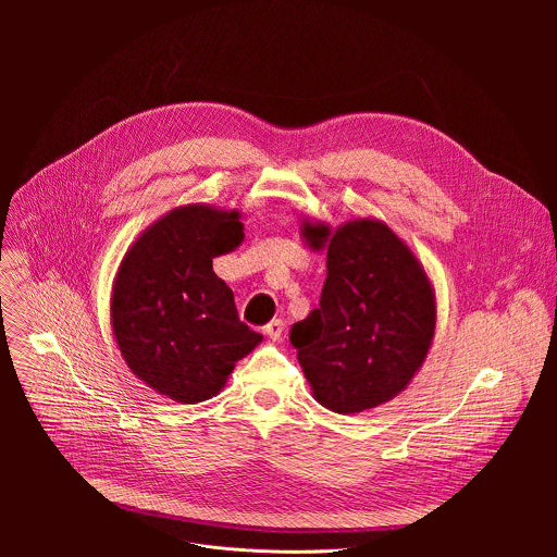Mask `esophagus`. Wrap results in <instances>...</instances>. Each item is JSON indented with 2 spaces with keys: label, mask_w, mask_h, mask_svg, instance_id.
<instances>
[{
  "label": "esophagus",
  "mask_w": 557,
  "mask_h": 557,
  "mask_svg": "<svg viewBox=\"0 0 557 557\" xmlns=\"http://www.w3.org/2000/svg\"><path fill=\"white\" fill-rule=\"evenodd\" d=\"M264 333H267V337H269V339L277 342V339L282 337V333H284V322H282V320H273V322H269V324L264 326Z\"/></svg>",
  "instance_id": "obj_1"
}]
</instances>
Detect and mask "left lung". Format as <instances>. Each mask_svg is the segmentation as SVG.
<instances>
[{
	"instance_id": "8db88e82",
	"label": "left lung",
	"mask_w": 557,
	"mask_h": 557,
	"mask_svg": "<svg viewBox=\"0 0 557 557\" xmlns=\"http://www.w3.org/2000/svg\"><path fill=\"white\" fill-rule=\"evenodd\" d=\"M301 235L329 256L320 308L290 331L314 401L337 414L392 401L421 370L436 331L423 264L376 218H352L335 231L304 218Z\"/></svg>"
}]
</instances>
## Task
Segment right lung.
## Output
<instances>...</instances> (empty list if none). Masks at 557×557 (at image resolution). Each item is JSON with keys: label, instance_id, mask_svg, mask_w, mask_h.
<instances>
[{"label": "right lung", "instance_id": "obj_1", "mask_svg": "<svg viewBox=\"0 0 557 557\" xmlns=\"http://www.w3.org/2000/svg\"><path fill=\"white\" fill-rule=\"evenodd\" d=\"M240 218L205 202L176 207L140 231L114 275L110 322L121 357L176 404L211 399L262 342L213 273V260L245 240Z\"/></svg>", "mask_w": 557, "mask_h": 557}]
</instances>
